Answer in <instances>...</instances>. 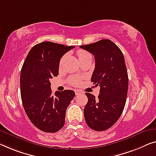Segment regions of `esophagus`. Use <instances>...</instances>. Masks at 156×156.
I'll return each instance as SVG.
<instances>
[{"instance_id": "1", "label": "esophagus", "mask_w": 156, "mask_h": 156, "mask_svg": "<svg viewBox=\"0 0 156 156\" xmlns=\"http://www.w3.org/2000/svg\"><path fill=\"white\" fill-rule=\"evenodd\" d=\"M75 93H76V95H79V94H82V92L80 91V90H76Z\"/></svg>"}]
</instances>
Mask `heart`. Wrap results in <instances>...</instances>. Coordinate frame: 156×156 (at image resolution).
Here are the masks:
<instances>
[{"instance_id": "obj_1", "label": "heart", "mask_w": 156, "mask_h": 156, "mask_svg": "<svg viewBox=\"0 0 156 156\" xmlns=\"http://www.w3.org/2000/svg\"><path fill=\"white\" fill-rule=\"evenodd\" d=\"M91 55L90 54L89 52H86L85 50H79L78 52V59L79 60L83 59V58L87 57V56H90ZM64 59V57L62 58L61 59V63L63 61ZM80 81H81V78L80 77H78V76H75V77H71L70 79H69V82L71 83V84L73 85H78L80 83Z\"/></svg>"}]
</instances>
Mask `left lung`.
Masks as SVG:
<instances>
[{"label": "left lung", "instance_id": "obj_1", "mask_svg": "<svg viewBox=\"0 0 156 156\" xmlns=\"http://www.w3.org/2000/svg\"><path fill=\"white\" fill-rule=\"evenodd\" d=\"M80 47L94 55L95 69L91 81L100 86L98 99L86 92L85 122L95 131L112 127L121 115L128 90V75L122 51L108 39Z\"/></svg>", "mask_w": 156, "mask_h": 156}]
</instances>
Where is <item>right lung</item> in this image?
Here are the masks:
<instances>
[{"label":"right lung","mask_w":156,"mask_h":156,"mask_svg":"<svg viewBox=\"0 0 156 156\" xmlns=\"http://www.w3.org/2000/svg\"><path fill=\"white\" fill-rule=\"evenodd\" d=\"M74 46L45 41L34 45L23 64L21 97L28 118L37 128L56 132L63 127L68 106L75 97L71 90L52 94L50 78L59 74L60 59Z\"/></svg>","instance_id":"1"}]
</instances>
